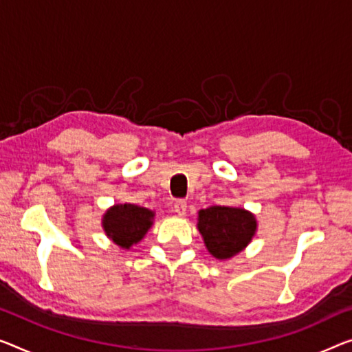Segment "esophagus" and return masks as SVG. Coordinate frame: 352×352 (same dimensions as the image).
I'll return each instance as SVG.
<instances>
[{"instance_id": "34e87169", "label": "esophagus", "mask_w": 352, "mask_h": 352, "mask_svg": "<svg viewBox=\"0 0 352 352\" xmlns=\"http://www.w3.org/2000/svg\"><path fill=\"white\" fill-rule=\"evenodd\" d=\"M186 207H188L186 202L183 201V199H178V201L174 202V207H172V210H174L177 214L183 217V214H186Z\"/></svg>"}]
</instances>
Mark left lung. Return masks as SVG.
Masks as SVG:
<instances>
[{
  "mask_svg": "<svg viewBox=\"0 0 352 352\" xmlns=\"http://www.w3.org/2000/svg\"><path fill=\"white\" fill-rule=\"evenodd\" d=\"M197 228L210 253L218 259H228L251 242L256 219L243 208L214 206L199 212Z\"/></svg>",
  "mask_w": 352,
  "mask_h": 352,
  "instance_id": "1",
  "label": "left lung"
}]
</instances>
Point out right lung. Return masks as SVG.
I'll return each instance as SVG.
<instances>
[{
    "label": "right lung",
    "instance_id": "right-lung-1",
    "mask_svg": "<svg viewBox=\"0 0 352 352\" xmlns=\"http://www.w3.org/2000/svg\"><path fill=\"white\" fill-rule=\"evenodd\" d=\"M155 213L145 207L134 204H120L113 206L104 214L102 226L106 234L122 248H129L131 245L142 240L146 230L151 226Z\"/></svg>",
    "mask_w": 352,
    "mask_h": 352
}]
</instances>
